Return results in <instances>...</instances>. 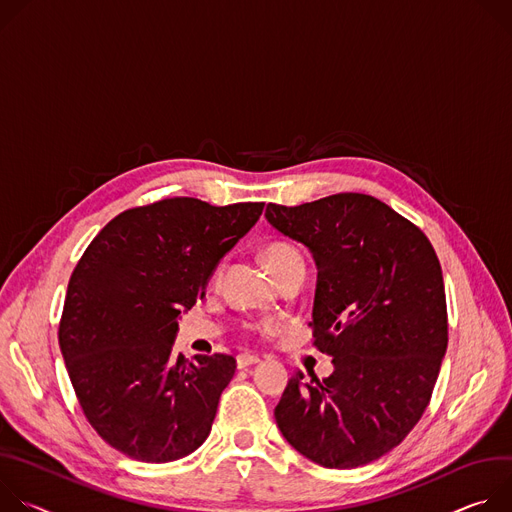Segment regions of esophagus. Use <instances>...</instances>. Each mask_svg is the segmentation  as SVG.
Instances as JSON below:
<instances>
[{"mask_svg":"<svg viewBox=\"0 0 512 512\" xmlns=\"http://www.w3.org/2000/svg\"><path fill=\"white\" fill-rule=\"evenodd\" d=\"M258 362H260V358L256 354H240L238 356V368H248V366H254Z\"/></svg>","mask_w":512,"mask_h":512,"instance_id":"34e87169","label":"esophagus"}]
</instances>
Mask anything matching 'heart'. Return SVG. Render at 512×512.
<instances>
[{
  "label": "heart",
  "instance_id": "b5f03b06",
  "mask_svg": "<svg viewBox=\"0 0 512 512\" xmlns=\"http://www.w3.org/2000/svg\"><path fill=\"white\" fill-rule=\"evenodd\" d=\"M262 256H264V262H266L268 270L272 272V276H276L278 272L289 268L291 264L303 260L301 254L291 244H285V242H272V244H268L264 248Z\"/></svg>",
  "mask_w": 512,
  "mask_h": 512
}]
</instances>
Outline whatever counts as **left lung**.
<instances>
[{
	"mask_svg": "<svg viewBox=\"0 0 512 512\" xmlns=\"http://www.w3.org/2000/svg\"><path fill=\"white\" fill-rule=\"evenodd\" d=\"M264 215L315 260L313 337L333 358L323 380L291 376L276 425L323 468L366 466L399 445L429 405L447 350L437 254L417 225L362 193L268 203Z\"/></svg>",
	"mask_w": 512,
	"mask_h": 512,
	"instance_id": "left-lung-1",
	"label": "left lung"
}]
</instances>
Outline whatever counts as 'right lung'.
Listing matches in <instances>:
<instances>
[{
  "label": "right lung",
  "instance_id": "right-lung-1",
  "mask_svg": "<svg viewBox=\"0 0 512 512\" xmlns=\"http://www.w3.org/2000/svg\"><path fill=\"white\" fill-rule=\"evenodd\" d=\"M262 209L193 197L128 209L75 266L59 346L87 421L128 458L175 462L207 439L236 360L173 358L179 317Z\"/></svg>",
  "mask_w": 512,
  "mask_h": 512
}]
</instances>
